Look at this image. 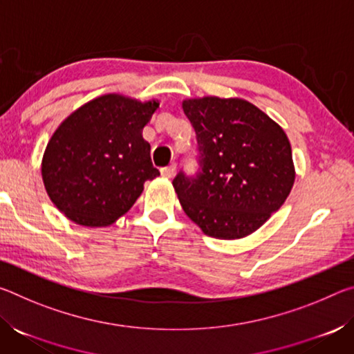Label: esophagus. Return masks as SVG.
Segmentation results:
<instances>
[{"mask_svg":"<svg viewBox=\"0 0 354 354\" xmlns=\"http://www.w3.org/2000/svg\"><path fill=\"white\" fill-rule=\"evenodd\" d=\"M160 171H162V176L164 178H173V176H175V171H176V165L175 164H170L169 167H164V169L162 170H160Z\"/></svg>","mask_w":354,"mask_h":354,"instance_id":"34e87169","label":"esophagus"}]
</instances>
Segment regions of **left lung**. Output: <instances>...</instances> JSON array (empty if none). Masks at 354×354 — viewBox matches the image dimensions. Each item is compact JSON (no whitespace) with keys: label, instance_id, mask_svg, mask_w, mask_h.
<instances>
[{"label":"left lung","instance_id":"obj_1","mask_svg":"<svg viewBox=\"0 0 354 354\" xmlns=\"http://www.w3.org/2000/svg\"><path fill=\"white\" fill-rule=\"evenodd\" d=\"M183 107L201 151V171L173 187L184 212L206 236L234 241L266 223L295 183L284 129L242 98H187Z\"/></svg>","mask_w":354,"mask_h":354}]
</instances>
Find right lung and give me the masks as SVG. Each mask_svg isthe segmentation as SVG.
I'll return each mask as SVG.
<instances>
[{
  "mask_svg": "<svg viewBox=\"0 0 354 354\" xmlns=\"http://www.w3.org/2000/svg\"><path fill=\"white\" fill-rule=\"evenodd\" d=\"M158 107V100L106 93L59 124L41 158V179L65 217L109 226L133 207L145 181L160 175L142 136Z\"/></svg>",
  "mask_w": 354,
  "mask_h": 354,
  "instance_id": "obj_1",
  "label": "right lung"
}]
</instances>
